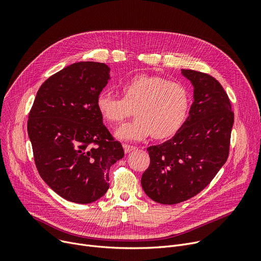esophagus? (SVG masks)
I'll list each match as a JSON object with an SVG mask.
<instances>
[{"label": "esophagus", "mask_w": 261, "mask_h": 261, "mask_svg": "<svg viewBox=\"0 0 261 261\" xmlns=\"http://www.w3.org/2000/svg\"><path fill=\"white\" fill-rule=\"evenodd\" d=\"M122 147H123V150H125L126 153H129V152H131V151H134V150L136 149V147L130 146V145H126V144H123Z\"/></svg>", "instance_id": "34e87169"}]
</instances>
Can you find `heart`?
<instances>
[{"label":"heart","mask_w":261,"mask_h":261,"mask_svg":"<svg viewBox=\"0 0 261 261\" xmlns=\"http://www.w3.org/2000/svg\"><path fill=\"white\" fill-rule=\"evenodd\" d=\"M122 98L101 91L96 97V107L108 121L118 123L132 114L136 118L125 123L115 132L119 140L141 142L153 135L154 139H167L184 123L189 93L180 82L162 76L140 74L128 79L121 87Z\"/></svg>","instance_id":"b5f03b06"}]
</instances>
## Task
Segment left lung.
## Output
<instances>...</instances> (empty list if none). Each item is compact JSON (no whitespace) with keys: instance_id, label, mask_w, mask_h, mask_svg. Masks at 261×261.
Here are the masks:
<instances>
[{"instance_id":"8db88e82","label":"left lung","mask_w":261,"mask_h":261,"mask_svg":"<svg viewBox=\"0 0 261 261\" xmlns=\"http://www.w3.org/2000/svg\"><path fill=\"white\" fill-rule=\"evenodd\" d=\"M194 87L189 115L172 139L147 148L150 165L142 175L145 194L161 204L198 195L227 160L234 113L228 96L211 75L181 70Z\"/></svg>"}]
</instances>
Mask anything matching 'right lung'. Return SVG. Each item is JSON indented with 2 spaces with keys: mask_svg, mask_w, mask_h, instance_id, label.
I'll use <instances>...</instances> for the list:
<instances>
[{
  "mask_svg": "<svg viewBox=\"0 0 261 261\" xmlns=\"http://www.w3.org/2000/svg\"><path fill=\"white\" fill-rule=\"evenodd\" d=\"M110 79L105 63H73L43 82L30 112L27 131L39 174L67 201L101 198L110 167L123 158L96 107Z\"/></svg>",
  "mask_w": 261,
  "mask_h": 261,
  "instance_id": "add662e5",
  "label": "right lung"
}]
</instances>
